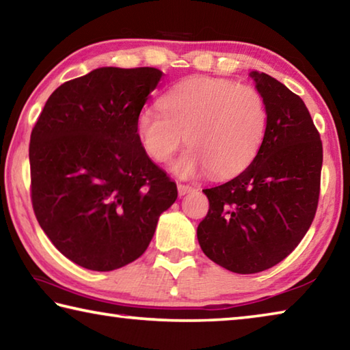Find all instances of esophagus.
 Segmentation results:
<instances>
[{
	"instance_id": "1",
	"label": "esophagus",
	"mask_w": 350,
	"mask_h": 350,
	"mask_svg": "<svg viewBox=\"0 0 350 350\" xmlns=\"http://www.w3.org/2000/svg\"><path fill=\"white\" fill-rule=\"evenodd\" d=\"M177 191H179V196H185L187 193L194 191V187L185 185V183H177Z\"/></svg>"
}]
</instances>
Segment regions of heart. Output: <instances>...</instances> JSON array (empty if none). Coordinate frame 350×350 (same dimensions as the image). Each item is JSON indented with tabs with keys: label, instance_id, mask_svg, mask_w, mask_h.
I'll list each match as a JSON object with an SVG mask.
<instances>
[{
	"label": "heart",
	"instance_id": "heart-1",
	"mask_svg": "<svg viewBox=\"0 0 350 350\" xmlns=\"http://www.w3.org/2000/svg\"><path fill=\"white\" fill-rule=\"evenodd\" d=\"M137 117V135L152 161L167 162L183 140L188 150L173 163L189 179L210 173L217 179L238 176L260 150L267 131V106L258 90L233 80L194 77L179 83Z\"/></svg>",
	"mask_w": 350,
	"mask_h": 350
}]
</instances>
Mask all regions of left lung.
<instances>
[{"label": "left lung", "mask_w": 350, "mask_h": 350, "mask_svg": "<svg viewBox=\"0 0 350 350\" xmlns=\"http://www.w3.org/2000/svg\"><path fill=\"white\" fill-rule=\"evenodd\" d=\"M250 77L267 106V131L254 161L234 179L206 188L198 241L213 262L241 275L287 258L315 217L323 144L303 100L273 77Z\"/></svg>", "instance_id": "obj_1"}]
</instances>
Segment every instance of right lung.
Listing matches in <instances>:
<instances>
[{
	"mask_svg": "<svg viewBox=\"0 0 350 350\" xmlns=\"http://www.w3.org/2000/svg\"><path fill=\"white\" fill-rule=\"evenodd\" d=\"M156 68H98L63 83L31 134V198L47 238L72 262L120 269L144 254L177 187L148 157L137 117Z\"/></svg>",
	"mask_w": 350,
	"mask_h": 350,
	"instance_id": "add662e5",
	"label": "right lung"
}]
</instances>
